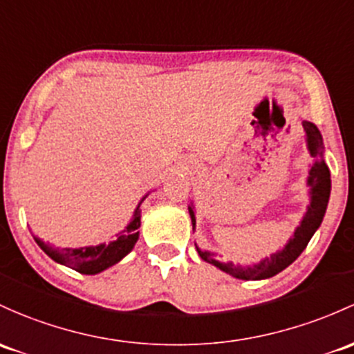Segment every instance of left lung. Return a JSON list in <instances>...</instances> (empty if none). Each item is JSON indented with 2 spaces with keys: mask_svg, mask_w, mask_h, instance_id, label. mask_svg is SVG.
<instances>
[{
  "mask_svg": "<svg viewBox=\"0 0 354 354\" xmlns=\"http://www.w3.org/2000/svg\"><path fill=\"white\" fill-rule=\"evenodd\" d=\"M305 137H307V149L310 152L312 158H315V162L312 165L310 171H308L307 178V187L310 188V205L307 207L302 222L297 227L293 236L290 237L288 243L285 244V248L281 251H277L274 254H271L270 258L261 259L258 265L252 266H241L234 265V263H221L215 258V252L207 251V249H200L196 245V251H198L200 258L203 261L210 263V265L217 266L218 270L225 271L230 277L239 278V280H265V278H271L274 274H278L280 271H283L286 266L292 265L305 248H307L308 241L312 239V236L315 234V230L319 229V225L322 224V218H324L327 203H329V195H330V173L329 167H327L324 161V144H322V136L319 132V129L315 127L312 122L304 120L302 122ZM189 217H192V225L195 230L196 218H195V210H193V203L188 207Z\"/></svg>",
  "mask_w": 354,
  "mask_h": 354,
  "instance_id": "left-lung-1",
  "label": "left lung"
}]
</instances>
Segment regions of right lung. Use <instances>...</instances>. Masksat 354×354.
Returning <instances> with one entry per match:
<instances>
[{"label":"right lung","mask_w":354,"mask_h":354,"mask_svg":"<svg viewBox=\"0 0 354 354\" xmlns=\"http://www.w3.org/2000/svg\"><path fill=\"white\" fill-rule=\"evenodd\" d=\"M147 196V195H146ZM144 196V198H146ZM140 200L137 205L133 217L130 224L125 227L122 232L117 234V239L111 241L109 244H98V245H86V248H64V249H54L39 237H35V243L42 248V251L47 256H50L55 263L73 268V270L80 271L83 274H96L102 273L106 268L117 265L120 259H124L136 245L139 239V232L137 229L140 227Z\"/></svg>","instance_id":"1"}]
</instances>
